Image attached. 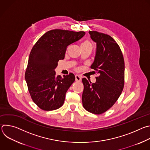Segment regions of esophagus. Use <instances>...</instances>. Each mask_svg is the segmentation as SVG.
<instances>
[{
    "label": "esophagus",
    "instance_id": "1",
    "mask_svg": "<svg viewBox=\"0 0 150 150\" xmlns=\"http://www.w3.org/2000/svg\"><path fill=\"white\" fill-rule=\"evenodd\" d=\"M75 80L76 81H81L82 80V77L80 75H75Z\"/></svg>",
    "mask_w": 150,
    "mask_h": 150
}]
</instances>
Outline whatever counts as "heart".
<instances>
[{"label":"heart","mask_w":150,"mask_h":150,"mask_svg":"<svg viewBox=\"0 0 150 150\" xmlns=\"http://www.w3.org/2000/svg\"><path fill=\"white\" fill-rule=\"evenodd\" d=\"M81 46H91L92 47L91 43L88 41H85L81 45Z\"/></svg>","instance_id":"1"}]
</instances>
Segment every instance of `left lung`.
I'll return each mask as SVG.
<instances>
[{
  "instance_id": "1",
  "label": "left lung",
  "mask_w": 150,
  "mask_h": 150,
  "mask_svg": "<svg viewBox=\"0 0 150 150\" xmlns=\"http://www.w3.org/2000/svg\"><path fill=\"white\" fill-rule=\"evenodd\" d=\"M88 33L96 43V55L91 68L99 76L94 83L82 78V105L85 110L99 115L109 110L122 93L125 63L121 50L112 37L97 31Z\"/></svg>"
}]
</instances>
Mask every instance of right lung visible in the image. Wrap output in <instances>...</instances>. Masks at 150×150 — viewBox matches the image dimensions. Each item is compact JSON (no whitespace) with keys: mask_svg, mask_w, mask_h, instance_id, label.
Here are the masks:
<instances>
[{"mask_svg":"<svg viewBox=\"0 0 150 150\" xmlns=\"http://www.w3.org/2000/svg\"><path fill=\"white\" fill-rule=\"evenodd\" d=\"M85 33L53 30L42 35L33 46L25 74L33 101L43 110L57 109L63 104L66 93L75 81V75H56L59 60L65 58L68 47Z\"/></svg>","mask_w":150,"mask_h":150,"instance_id":"obj_1","label":"right lung"}]
</instances>
